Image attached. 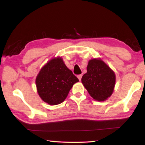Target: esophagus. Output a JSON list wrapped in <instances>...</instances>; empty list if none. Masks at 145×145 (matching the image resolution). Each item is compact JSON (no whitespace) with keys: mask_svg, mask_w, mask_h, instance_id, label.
Returning <instances> with one entry per match:
<instances>
[{"mask_svg":"<svg viewBox=\"0 0 145 145\" xmlns=\"http://www.w3.org/2000/svg\"><path fill=\"white\" fill-rule=\"evenodd\" d=\"M77 77H78V79H79V80H80V81H81V80H82V74H79V75H78V76H77Z\"/></svg>","mask_w":145,"mask_h":145,"instance_id":"obj_1","label":"esophagus"}]
</instances>
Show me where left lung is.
<instances>
[{"instance_id": "left-lung-1", "label": "left lung", "mask_w": 145, "mask_h": 145, "mask_svg": "<svg viewBox=\"0 0 145 145\" xmlns=\"http://www.w3.org/2000/svg\"><path fill=\"white\" fill-rule=\"evenodd\" d=\"M82 82L95 100L104 101L110 97L115 85L113 71L99 59L88 62L87 72L83 76Z\"/></svg>"}]
</instances>
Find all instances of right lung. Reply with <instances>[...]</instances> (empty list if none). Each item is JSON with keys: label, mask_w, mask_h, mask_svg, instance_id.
I'll use <instances>...</instances> for the list:
<instances>
[{"label": "right lung", "mask_w": 145, "mask_h": 145, "mask_svg": "<svg viewBox=\"0 0 145 145\" xmlns=\"http://www.w3.org/2000/svg\"><path fill=\"white\" fill-rule=\"evenodd\" d=\"M79 80L66 67L62 58L49 61L35 80L37 92L45 103L57 105L65 99L71 88Z\"/></svg>", "instance_id": "right-lung-1"}]
</instances>
